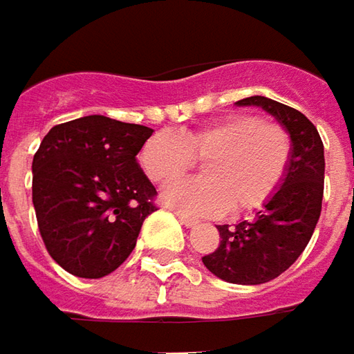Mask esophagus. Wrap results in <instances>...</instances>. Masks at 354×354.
<instances>
[{
  "mask_svg": "<svg viewBox=\"0 0 354 354\" xmlns=\"http://www.w3.org/2000/svg\"><path fill=\"white\" fill-rule=\"evenodd\" d=\"M175 214H177V218L181 220V224H185V226H194V224H198V220L193 218V216H187L183 214V212H175Z\"/></svg>",
  "mask_w": 354,
  "mask_h": 354,
  "instance_id": "1",
  "label": "esophagus"
}]
</instances>
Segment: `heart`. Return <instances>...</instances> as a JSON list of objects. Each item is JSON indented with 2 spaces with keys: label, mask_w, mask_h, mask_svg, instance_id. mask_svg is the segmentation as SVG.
Here are the masks:
<instances>
[{
  "label": "heart",
  "mask_w": 354,
  "mask_h": 354,
  "mask_svg": "<svg viewBox=\"0 0 354 354\" xmlns=\"http://www.w3.org/2000/svg\"><path fill=\"white\" fill-rule=\"evenodd\" d=\"M153 183L181 177L205 161L201 179H183L161 191L165 205L187 214H243L257 210L281 189L292 161L288 130L257 115H230L194 130L158 132L138 153Z\"/></svg>",
  "instance_id": "1"
}]
</instances>
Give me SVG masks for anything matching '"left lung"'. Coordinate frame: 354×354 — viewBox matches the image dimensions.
Here are the masks:
<instances>
[{
    "label": "left lung",
    "mask_w": 354,
    "mask_h": 354,
    "mask_svg": "<svg viewBox=\"0 0 354 354\" xmlns=\"http://www.w3.org/2000/svg\"><path fill=\"white\" fill-rule=\"evenodd\" d=\"M271 113L292 138V161L281 189L253 220L216 226L218 248L203 257L208 271L234 284L277 279L300 257L322 214L326 158L317 128L300 111L261 95L238 101Z\"/></svg>",
    "instance_id": "obj_1"
}]
</instances>
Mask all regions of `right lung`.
Listing matches in <instances>:
<instances>
[{
  "mask_svg": "<svg viewBox=\"0 0 354 354\" xmlns=\"http://www.w3.org/2000/svg\"><path fill=\"white\" fill-rule=\"evenodd\" d=\"M151 128L101 115L62 122L32 160V205L50 257L80 279L118 269L156 206L136 156Z\"/></svg>",
  "mask_w": 354,
  "mask_h": 354,
  "instance_id": "add662e5",
  "label": "right lung"
}]
</instances>
